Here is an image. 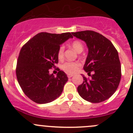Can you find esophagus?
<instances>
[{
	"mask_svg": "<svg viewBox=\"0 0 133 133\" xmlns=\"http://www.w3.org/2000/svg\"><path fill=\"white\" fill-rule=\"evenodd\" d=\"M67 76H68V78H71L73 76V75L72 74H67Z\"/></svg>",
	"mask_w": 133,
	"mask_h": 133,
	"instance_id": "1",
	"label": "esophagus"
}]
</instances>
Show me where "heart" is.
<instances>
[{
	"instance_id": "b5f03b06",
	"label": "heart",
	"mask_w": 133,
	"mask_h": 133,
	"mask_svg": "<svg viewBox=\"0 0 133 133\" xmlns=\"http://www.w3.org/2000/svg\"><path fill=\"white\" fill-rule=\"evenodd\" d=\"M70 46L78 53H81L84 49V46L81 42L79 41H74L70 44ZM64 48L63 45L59 47L57 51V57L59 60L64 58ZM81 66V64L78 62H66L62 65V69L69 74L74 73Z\"/></svg>"
}]
</instances>
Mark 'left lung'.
Segmentation results:
<instances>
[{
	"label": "left lung",
	"instance_id": "obj_1",
	"mask_svg": "<svg viewBox=\"0 0 133 133\" xmlns=\"http://www.w3.org/2000/svg\"><path fill=\"white\" fill-rule=\"evenodd\" d=\"M72 35L85 42L89 49L84 69L91 78L83 76L84 82L77 88L78 94L92 103L105 101L115 93L121 79L117 50L109 40L94 31H82Z\"/></svg>",
	"mask_w": 133,
	"mask_h": 133
}]
</instances>
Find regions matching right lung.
<instances>
[{
	"label": "right lung",
	"mask_w": 133,
	"mask_h": 133,
	"mask_svg": "<svg viewBox=\"0 0 133 133\" xmlns=\"http://www.w3.org/2000/svg\"><path fill=\"white\" fill-rule=\"evenodd\" d=\"M69 38L71 33H38L21 48L16 67V75L21 89L29 99L37 104L51 102L59 97L68 78L62 71L57 76L49 69L58 63L60 45Z\"/></svg>",
	"instance_id": "1"
}]
</instances>
